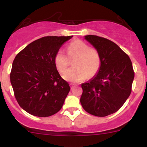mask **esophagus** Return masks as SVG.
Masks as SVG:
<instances>
[{
	"mask_svg": "<svg viewBox=\"0 0 147 147\" xmlns=\"http://www.w3.org/2000/svg\"><path fill=\"white\" fill-rule=\"evenodd\" d=\"M70 86H71V89H73V88H74V84H70Z\"/></svg>",
	"mask_w": 147,
	"mask_h": 147,
	"instance_id": "obj_1",
	"label": "esophagus"
}]
</instances>
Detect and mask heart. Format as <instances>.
<instances>
[{
  "label": "heart",
  "instance_id": "heart-1",
  "mask_svg": "<svg viewBox=\"0 0 147 147\" xmlns=\"http://www.w3.org/2000/svg\"><path fill=\"white\" fill-rule=\"evenodd\" d=\"M69 59H75L73 68L65 71L63 78L72 82H80L86 78L94 77L99 70L101 59L96 49L90 48L88 44L80 40L72 41L67 47ZM67 55L59 50L54 57V63L60 72H63L69 65Z\"/></svg>",
  "mask_w": 147,
  "mask_h": 147
}]
</instances>
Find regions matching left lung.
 <instances>
[{
  "mask_svg": "<svg viewBox=\"0 0 147 147\" xmlns=\"http://www.w3.org/2000/svg\"><path fill=\"white\" fill-rule=\"evenodd\" d=\"M84 38L96 49L101 59L99 70L82 84L80 103L86 112L104 117L118 111L131 94L135 78L129 56L113 41L95 35Z\"/></svg>",
  "mask_w": 147,
  "mask_h": 147,
  "instance_id": "left-lung-1",
  "label": "left lung"
}]
</instances>
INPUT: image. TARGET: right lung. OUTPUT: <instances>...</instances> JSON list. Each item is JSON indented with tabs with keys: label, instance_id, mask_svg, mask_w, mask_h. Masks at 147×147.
<instances>
[{
	"label": "right lung",
	"instance_id": "right-lung-1",
	"mask_svg": "<svg viewBox=\"0 0 147 147\" xmlns=\"http://www.w3.org/2000/svg\"><path fill=\"white\" fill-rule=\"evenodd\" d=\"M72 36H44L22 50L10 72L15 98L31 115L49 117L61 109L70 87L57 70L55 53Z\"/></svg>",
	"mask_w": 147,
	"mask_h": 147
}]
</instances>
